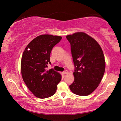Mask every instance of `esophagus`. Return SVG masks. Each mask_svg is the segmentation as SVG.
Instances as JSON below:
<instances>
[{"mask_svg": "<svg viewBox=\"0 0 121 121\" xmlns=\"http://www.w3.org/2000/svg\"><path fill=\"white\" fill-rule=\"evenodd\" d=\"M63 74H68V70H65L64 72H63Z\"/></svg>", "mask_w": 121, "mask_h": 121, "instance_id": "obj_1", "label": "esophagus"}]
</instances>
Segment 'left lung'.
Here are the masks:
<instances>
[{
  "instance_id": "1",
  "label": "left lung",
  "mask_w": 121,
  "mask_h": 121,
  "mask_svg": "<svg viewBox=\"0 0 121 121\" xmlns=\"http://www.w3.org/2000/svg\"><path fill=\"white\" fill-rule=\"evenodd\" d=\"M71 45L75 69L69 86L75 94L87 96L98 87L104 75L105 61L102 48L96 40L84 32L66 36Z\"/></svg>"
}]
</instances>
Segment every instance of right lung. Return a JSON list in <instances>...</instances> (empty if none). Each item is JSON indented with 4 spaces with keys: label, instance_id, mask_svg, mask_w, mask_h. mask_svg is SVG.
<instances>
[{
    "label": "right lung",
    "instance_id": "right-lung-1",
    "mask_svg": "<svg viewBox=\"0 0 121 121\" xmlns=\"http://www.w3.org/2000/svg\"><path fill=\"white\" fill-rule=\"evenodd\" d=\"M62 39L60 36L50 34L40 35L28 44L23 52L21 60L22 79L35 96L45 99L53 96L61 75L51 69L47 70L48 63L53 47Z\"/></svg>",
    "mask_w": 121,
    "mask_h": 121
}]
</instances>
